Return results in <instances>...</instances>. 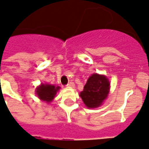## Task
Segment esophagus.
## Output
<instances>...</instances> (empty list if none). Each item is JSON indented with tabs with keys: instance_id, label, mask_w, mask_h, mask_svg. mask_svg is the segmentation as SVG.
<instances>
[{
	"instance_id": "obj_1",
	"label": "esophagus",
	"mask_w": 149,
	"mask_h": 149,
	"mask_svg": "<svg viewBox=\"0 0 149 149\" xmlns=\"http://www.w3.org/2000/svg\"><path fill=\"white\" fill-rule=\"evenodd\" d=\"M67 86L68 87H74V83L73 82H70L67 84Z\"/></svg>"
}]
</instances>
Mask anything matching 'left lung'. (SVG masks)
I'll return each mask as SVG.
<instances>
[{
    "label": "left lung",
    "instance_id": "1",
    "mask_svg": "<svg viewBox=\"0 0 149 149\" xmlns=\"http://www.w3.org/2000/svg\"><path fill=\"white\" fill-rule=\"evenodd\" d=\"M110 84L105 75L93 74L88 79L83 91L80 93L83 102L90 109L100 106L109 94Z\"/></svg>",
    "mask_w": 149,
    "mask_h": 149
}]
</instances>
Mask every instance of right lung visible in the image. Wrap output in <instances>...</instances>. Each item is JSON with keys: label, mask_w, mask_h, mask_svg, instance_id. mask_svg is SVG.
<instances>
[{"label": "right lung", "mask_w": 149, "mask_h": 149, "mask_svg": "<svg viewBox=\"0 0 149 149\" xmlns=\"http://www.w3.org/2000/svg\"><path fill=\"white\" fill-rule=\"evenodd\" d=\"M60 89L59 86H55L54 85L49 84H41L40 86L36 88V94L40 100L44 101L49 103L54 99L55 94H57L58 91Z\"/></svg>", "instance_id": "right-lung-1"}]
</instances>
